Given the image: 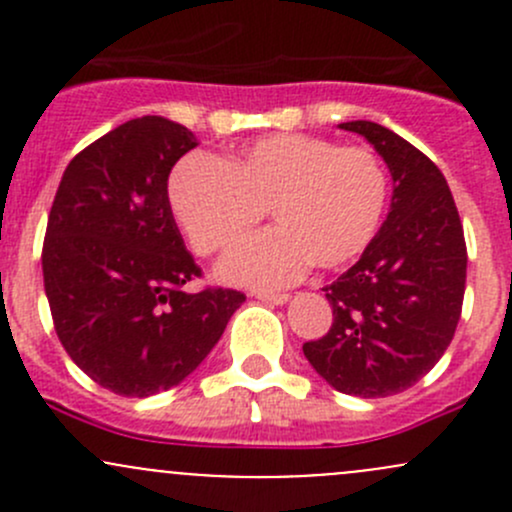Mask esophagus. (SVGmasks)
I'll return each instance as SVG.
<instances>
[{"instance_id":"34e87169","label":"esophagus","mask_w":512,"mask_h":512,"mask_svg":"<svg viewBox=\"0 0 512 512\" xmlns=\"http://www.w3.org/2000/svg\"><path fill=\"white\" fill-rule=\"evenodd\" d=\"M257 299H262V302L267 304H285L289 299L287 292H255Z\"/></svg>"}]
</instances>
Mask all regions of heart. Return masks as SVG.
Returning a JSON list of instances; mask_svg holds the SVG:
<instances>
[{
    "label": "heart",
    "instance_id": "1",
    "mask_svg": "<svg viewBox=\"0 0 512 512\" xmlns=\"http://www.w3.org/2000/svg\"><path fill=\"white\" fill-rule=\"evenodd\" d=\"M168 203L198 255H218L270 208L277 227L237 245L220 272L250 287L294 282L309 265L337 270L379 232L389 173L371 148L275 133L218 160L193 153L173 168Z\"/></svg>",
    "mask_w": 512,
    "mask_h": 512
}]
</instances>
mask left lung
<instances>
[{"mask_svg": "<svg viewBox=\"0 0 512 512\" xmlns=\"http://www.w3.org/2000/svg\"><path fill=\"white\" fill-rule=\"evenodd\" d=\"M361 133L394 178L389 218L361 260L324 287L332 327L304 356L342 394L381 399L411 389L456 334L466 292V237L451 188L431 158L371 121Z\"/></svg>", "mask_w": 512, "mask_h": 512, "instance_id": "obj_1", "label": "left lung"}]
</instances>
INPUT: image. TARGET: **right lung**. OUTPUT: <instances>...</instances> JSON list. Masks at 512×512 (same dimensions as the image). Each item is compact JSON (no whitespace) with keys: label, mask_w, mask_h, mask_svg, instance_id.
Here are the masks:
<instances>
[{"label":"right lung","mask_w":512,"mask_h":512,"mask_svg":"<svg viewBox=\"0 0 512 512\" xmlns=\"http://www.w3.org/2000/svg\"><path fill=\"white\" fill-rule=\"evenodd\" d=\"M195 146L180 123L133 118L76 153L51 203L41 270L56 337L118 396L180 384L245 302L237 289L185 292L203 270L175 225L168 175Z\"/></svg>","instance_id":"obj_1"}]
</instances>
